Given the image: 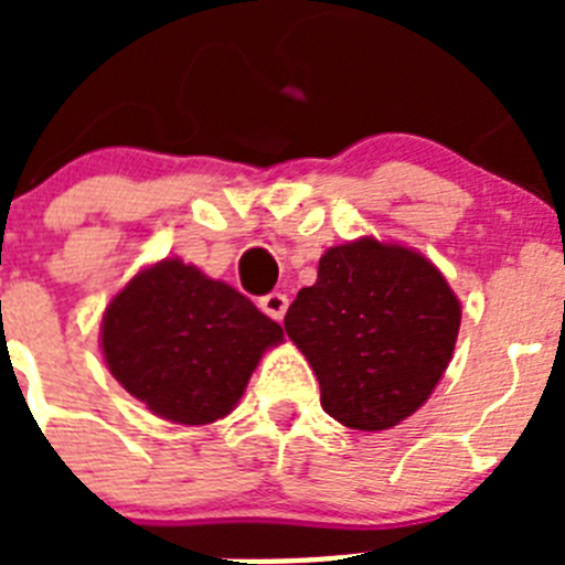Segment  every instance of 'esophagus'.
I'll use <instances>...</instances> for the list:
<instances>
[{"instance_id":"esophagus-1","label":"esophagus","mask_w":565,"mask_h":565,"mask_svg":"<svg viewBox=\"0 0 565 565\" xmlns=\"http://www.w3.org/2000/svg\"><path fill=\"white\" fill-rule=\"evenodd\" d=\"M259 308H263L268 317L277 319V322H279V319L286 317V311H288V297H286V294L271 291V294H266V297L259 299Z\"/></svg>"}]
</instances>
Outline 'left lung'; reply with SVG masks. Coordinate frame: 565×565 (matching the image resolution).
<instances>
[{
    "instance_id": "obj_1",
    "label": "left lung",
    "mask_w": 565,
    "mask_h": 565,
    "mask_svg": "<svg viewBox=\"0 0 565 565\" xmlns=\"http://www.w3.org/2000/svg\"><path fill=\"white\" fill-rule=\"evenodd\" d=\"M286 333L313 367L322 411L351 430H387L422 407L452 359L461 302L424 254L359 237L319 257Z\"/></svg>"
}]
</instances>
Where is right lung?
<instances>
[{
	"label": "right lung",
	"mask_w": 565,
	"mask_h": 565,
	"mask_svg": "<svg viewBox=\"0 0 565 565\" xmlns=\"http://www.w3.org/2000/svg\"><path fill=\"white\" fill-rule=\"evenodd\" d=\"M279 342L282 328L252 299L178 257L135 274L102 319L109 373L174 424L228 416L263 353Z\"/></svg>",
	"instance_id": "right-lung-1"
}]
</instances>
